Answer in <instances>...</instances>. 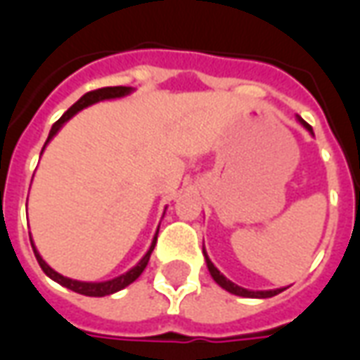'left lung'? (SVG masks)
<instances>
[{"mask_svg": "<svg viewBox=\"0 0 360 360\" xmlns=\"http://www.w3.org/2000/svg\"><path fill=\"white\" fill-rule=\"evenodd\" d=\"M301 123L312 133V127H310L307 121H302L301 119ZM202 252L204 257H206V266H208V270H210V276L214 278V281H216L219 287H224L226 291H229V293L239 295V297H250V299H268V297H274V295L281 293V289H271V291H249V289H245V287H239L237 283H233V281H229L224 274H219L218 268L212 264V260L208 258V255H206V250H202Z\"/></svg>", "mask_w": 360, "mask_h": 360, "instance_id": "left-lung-1", "label": "left lung"}]
</instances>
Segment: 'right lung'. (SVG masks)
<instances>
[{
    "mask_svg": "<svg viewBox=\"0 0 360 360\" xmlns=\"http://www.w3.org/2000/svg\"><path fill=\"white\" fill-rule=\"evenodd\" d=\"M129 92H131V86H105V89H98V90H92V92H86V94L82 96L79 102L73 103V105H71V108H69V110H67L65 113H63V115H61V117H59L56 123H53V127H51V131H50V136H48L46 144H48V142L51 141V136H53V134L58 133L59 129L63 127V123H65V121H69V119L73 117L77 111L84 110V108H86V105H90V103L100 102V100H110V98H121V96L129 94ZM46 144H44V146H46ZM156 239L158 237H154V241H152V247H150V250L146 252V255H144V257H142L141 262L134 266V268H131V270L127 271V274L119 276V278H113V279H110V281H100V283L77 281V279H71V278H65V276H61V274H58L56 270H51L50 266L44 262L42 257H40V255H38V250H36L32 239H30V245H32L34 257H36V260H38L40 268L44 270V274H46V276H50L53 281H58V283H61V285L67 287V289H71V291H75V293L86 295V297H105V295L117 293V291H121V289L129 285V283H133L134 279L141 276L142 270H144V268H146V264H148L152 250H154V247H156Z\"/></svg>",
    "mask_w": 360,
    "mask_h": 360,
    "instance_id": "1",
    "label": "right lung"
}]
</instances>
